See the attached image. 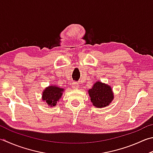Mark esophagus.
Segmentation results:
<instances>
[{
  "mask_svg": "<svg viewBox=\"0 0 153 153\" xmlns=\"http://www.w3.org/2000/svg\"><path fill=\"white\" fill-rule=\"evenodd\" d=\"M79 83L76 82H73V84H72V86H73V88H77L79 87Z\"/></svg>",
  "mask_w": 153,
  "mask_h": 153,
  "instance_id": "esophagus-1",
  "label": "esophagus"
}]
</instances>
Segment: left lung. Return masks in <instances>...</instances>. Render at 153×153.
<instances>
[{"label": "left lung", "mask_w": 153, "mask_h": 153, "mask_svg": "<svg viewBox=\"0 0 153 153\" xmlns=\"http://www.w3.org/2000/svg\"><path fill=\"white\" fill-rule=\"evenodd\" d=\"M88 93L93 106L97 108L105 107L114 99L111 86L99 81L94 83Z\"/></svg>", "instance_id": "8db88e82"}]
</instances>
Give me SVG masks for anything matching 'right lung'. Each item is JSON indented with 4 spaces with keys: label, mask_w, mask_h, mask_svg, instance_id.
Returning a JSON list of instances; mask_svg holds the SVG:
<instances>
[{
    "label": "right lung",
    "mask_w": 153,
    "mask_h": 153,
    "mask_svg": "<svg viewBox=\"0 0 153 153\" xmlns=\"http://www.w3.org/2000/svg\"><path fill=\"white\" fill-rule=\"evenodd\" d=\"M64 88L55 86H49L46 88L42 93V99L50 106H56L57 101L62 97Z\"/></svg>",
    "instance_id": "obj_1"
}]
</instances>
